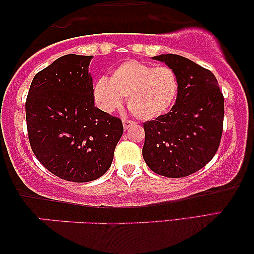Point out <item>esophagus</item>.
I'll return each instance as SVG.
<instances>
[{
  "label": "esophagus",
  "instance_id": "obj_1",
  "mask_svg": "<svg viewBox=\"0 0 254 254\" xmlns=\"http://www.w3.org/2000/svg\"><path fill=\"white\" fill-rule=\"evenodd\" d=\"M123 124H124V128L125 129H129L130 127H133V126H135V124L134 121H131V120H127V119H125L124 121H123Z\"/></svg>",
  "mask_w": 254,
  "mask_h": 254
}]
</instances>
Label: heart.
Here are the masks:
<instances>
[{"label": "heart", "instance_id": "obj_1", "mask_svg": "<svg viewBox=\"0 0 254 254\" xmlns=\"http://www.w3.org/2000/svg\"><path fill=\"white\" fill-rule=\"evenodd\" d=\"M179 89V77L172 68L130 60L118 65L110 81L99 78L93 86V95L100 109L106 112L120 109L124 98H127L135 117L152 120L171 109Z\"/></svg>", "mask_w": 254, "mask_h": 254}]
</instances>
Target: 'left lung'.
I'll return each mask as SVG.
<instances>
[{
    "label": "left lung",
    "instance_id": "1",
    "mask_svg": "<svg viewBox=\"0 0 254 254\" xmlns=\"http://www.w3.org/2000/svg\"><path fill=\"white\" fill-rule=\"evenodd\" d=\"M177 72L180 89L169 113L145 121L142 155L157 175L182 178L202 169L216 154L223 131L224 97L213 72L177 54H162Z\"/></svg>",
    "mask_w": 254,
    "mask_h": 254
}]
</instances>
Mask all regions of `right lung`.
Returning <instances> with one entry per match:
<instances>
[{
  "label": "right lung",
  "instance_id": "add662e5",
  "mask_svg": "<svg viewBox=\"0 0 254 254\" xmlns=\"http://www.w3.org/2000/svg\"><path fill=\"white\" fill-rule=\"evenodd\" d=\"M91 59L76 54L59 58L37 72L25 103L33 154L48 171L72 183L102 177L124 133L119 118L95 107Z\"/></svg>",
  "mask_w": 254,
  "mask_h": 254
}]
</instances>
